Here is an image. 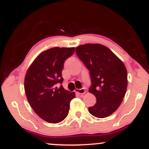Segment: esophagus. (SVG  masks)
<instances>
[{
	"instance_id": "34e87169",
	"label": "esophagus",
	"mask_w": 149,
	"mask_h": 149,
	"mask_svg": "<svg viewBox=\"0 0 149 149\" xmlns=\"http://www.w3.org/2000/svg\"><path fill=\"white\" fill-rule=\"evenodd\" d=\"M75 91H76V93L79 94V95H84V94L85 93V88L76 89V90H75Z\"/></svg>"
}]
</instances>
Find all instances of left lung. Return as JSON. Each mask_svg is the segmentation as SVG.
<instances>
[{
  "label": "left lung",
  "instance_id": "1",
  "mask_svg": "<svg viewBox=\"0 0 149 149\" xmlns=\"http://www.w3.org/2000/svg\"><path fill=\"white\" fill-rule=\"evenodd\" d=\"M78 58L90 71L89 92L97 103L89 107L92 116L103 118L111 115L122 103L127 87V72L123 62L101 44H85L76 48Z\"/></svg>",
  "mask_w": 149,
  "mask_h": 149
}]
</instances>
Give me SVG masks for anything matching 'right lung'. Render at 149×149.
<instances>
[{"instance_id": "obj_1", "label": "right lung", "mask_w": 149, "mask_h": 149, "mask_svg": "<svg viewBox=\"0 0 149 149\" xmlns=\"http://www.w3.org/2000/svg\"><path fill=\"white\" fill-rule=\"evenodd\" d=\"M74 47H53L40 53L26 73L24 90L27 100L42 120L58 123L68 116L74 92L64 90L61 71L64 63L74 53Z\"/></svg>"}]
</instances>
